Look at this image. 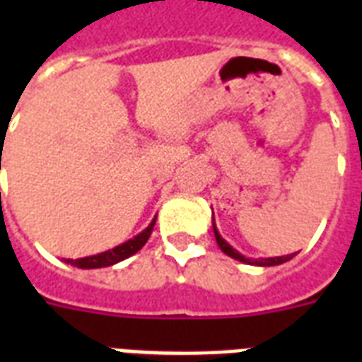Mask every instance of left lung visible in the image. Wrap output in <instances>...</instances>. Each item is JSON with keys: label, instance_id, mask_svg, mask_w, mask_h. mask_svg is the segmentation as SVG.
Returning a JSON list of instances; mask_svg holds the SVG:
<instances>
[{"label": "left lung", "instance_id": "obj_1", "mask_svg": "<svg viewBox=\"0 0 362 362\" xmlns=\"http://www.w3.org/2000/svg\"><path fill=\"white\" fill-rule=\"evenodd\" d=\"M212 227H214V237H216V242H218V246H220V250L223 253H227L229 257L237 259V261H242V263H247V264H257V267H274V264H281L286 263V261H289V259H293V255L295 253H291V255H281V257H269V259H250V257H244L242 253H238L235 247L231 246V244H227L223 238H221V235L218 233V229H216V223H212Z\"/></svg>", "mask_w": 362, "mask_h": 362}]
</instances>
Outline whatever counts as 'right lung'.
<instances>
[{"instance_id": "add662e5", "label": "right lung", "mask_w": 362, "mask_h": 362, "mask_svg": "<svg viewBox=\"0 0 362 362\" xmlns=\"http://www.w3.org/2000/svg\"><path fill=\"white\" fill-rule=\"evenodd\" d=\"M153 226H156V218L150 221V226H148L144 231L139 233V235L131 238V240L120 244V246L112 247L109 252L98 253V255H90V257L67 259V263H71L73 267H78V269H101V267H110V264L120 263V261L131 257L133 253L139 252V250L146 244V240L150 238V235H152L153 231Z\"/></svg>"}]
</instances>
